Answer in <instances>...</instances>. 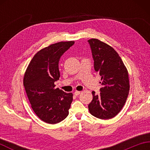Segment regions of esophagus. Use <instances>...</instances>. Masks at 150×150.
Returning a JSON list of instances; mask_svg holds the SVG:
<instances>
[{"mask_svg": "<svg viewBox=\"0 0 150 150\" xmlns=\"http://www.w3.org/2000/svg\"><path fill=\"white\" fill-rule=\"evenodd\" d=\"M81 91H75V93H74V95H76V96H77V95H80V94H81Z\"/></svg>", "mask_w": 150, "mask_h": 150, "instance_id": "obj_1", "label": "esophagus"}]
</instances>
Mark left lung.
<instances>
[{
  "mask_svg": "<svg viewBox=\"0 0 150 150\" xmlns=\"http://www.w3.org/2000/svg\"><path fill=\"white\" fill-rule=\"evenodd\" d=\"M94 60L95 71L101 76L99 95L92 91L88 105L90 113L100 119L115 117L125 104L129 91L127 68L112 47L97 39L88 40Z\"/></svg>",
  "mask_w": 150,
  "mask_h": 150,
  "instance_id": "1",
  "label": "left lung"
}]
</instances>
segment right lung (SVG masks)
<instances>
[{
  "mask_svg": "<svg viewBox=\"0 0 150 150\" xmlns=\"http://www.w3.org/2000/svg\"><path fill=\"white\" fill-rule=\"evenodd\" d=\"M74 41L59 42L39 51L28 65L23 84L33 111L47 124L65 119L73 101V93L55 88L60 77L59 62Z\"/></svg>",
  "mask_w": 150,
  "mask_h": 150,
  "instance_id": "1",
  "label": "right lung"
}]
</instances>
